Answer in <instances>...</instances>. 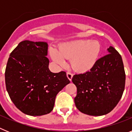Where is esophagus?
<instances>
[{
  "label": "esophagus",
  "instance_id": "1",
  "mask_svg": "<svg viewBox=\"0 0 132 132\" xmlns=\"http://www.w3.org/2000/svg\"><path fill=\"white\" fill-rule=\"evenodd\" d=\"M67 77L70 80H71L72 77H73V74H72L71 72H69V71L67 72Z\"/></svg>",
  "mask_w": 132,
  "mask_h": 132
}]
</instances>
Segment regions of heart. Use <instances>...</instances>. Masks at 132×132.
Masks as SVG:
<instances>
[{"instance_id": "1", "label": "heart", "mask_w": 132, "mask_h": 132, "mask_svg": "<svg viewBox=\"0 0 132 132\" xmlns=\"http://www.w3.org/2000/svg\"><path fill=\"white\" fill-rule=\"evenodd\" d=\"M101 52V45L96 41L81 39L61 45L59 52L52 50L50 53L55 62L60 65L65 59H71L72 68L78 72H86L94 66Z\"/></svg>"}]
</instances>
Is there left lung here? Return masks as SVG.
Masks as SVG:
<instances>
[{"instance_id":"left-lung-1","label":"left lung","mask_w":132,"mask_h":132,"mask_svg":"<svg viewBox=\"0 0 132 132\" xmlns=\"http://www.w3.org/2000/svg\"><path fill=\"white\" fill-rule=\"evenodd\" d=\"M108 53L98 59L90 71L72 78L77 90L75 106L87 115L98 116L110 112L124 90L126 74L122 57L112 46Z\"/></svg>"}]
</instances>
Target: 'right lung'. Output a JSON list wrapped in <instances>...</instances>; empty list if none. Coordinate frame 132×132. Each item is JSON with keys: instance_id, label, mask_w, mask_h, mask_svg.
Instances as JSON below:
<instances>
[{"instance_id": "obj_1", "label": "right lung", "mask_w": 132, "mask_h": 132, "mask_svg": "<svg viewBox=\"0 0 132 132\" xmlns=\"http://www.w3.org/2000/svg\"><path fill=\"white\" fill-rule=\"evenodd\" d=\"M47 44L25 40L11 52L5 70L6 90L21 112L42 116L53 110L56 95L70 82L65 71H50Z\"/></svg>"}]
</instances>
